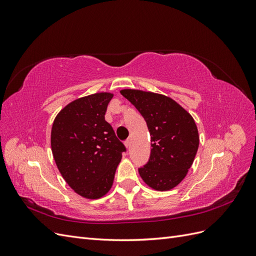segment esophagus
Segmentation results:
<instances>
[{"label":"esophagus","instance_id":"esophagus-1","mask_svg":"<svg viewBox=\"0 0 256 256\" xmlns=\"http://www.w3.org/2000/svg\"><path fill=\"white\" fill-rule=\"evenodd\" d=\"M130 145H131V140H130V138H128V140L125 141V146L127 147V148H129Z\"/></svg>","mask_w":256,"mask_h":256}]
</instances>
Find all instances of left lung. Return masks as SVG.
Returning <instances> with one entry per match:
<instances>
[{"label":"left lung","instance_id":"1","mask_svg":"<svg viewBox=\"0 0 256 256\" xmlns=\"http://www.w3.org/2000/svg\"><path fill=\"white\" fill-rule=\"evenodd\" d=\"M120 94L142 114L150 134V157L138 168L140 176L157 191L173 189L187 175L198 148L194 120L168 96L130 88Z\"/></svg>","mask_w":256,"mask_h":256}]
</instances>
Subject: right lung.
Instances as JSON below:
<instances>
[{"label":"right lung","instance_id":"obj_1","mask_svg":"<svg viewBox=\"0 0 256 256\" xmlns=\"http://www.w3.org/2000/svg\"><path fill=\"white\" fill-rule=\"evenodd\" d=\"M111 92L76 99L53 122L51 150L65 182L79 196L96 200L110 191L126 147L104 120Z\"/></svg>","mask_w":256,"mask_h":256}]
</instances>
